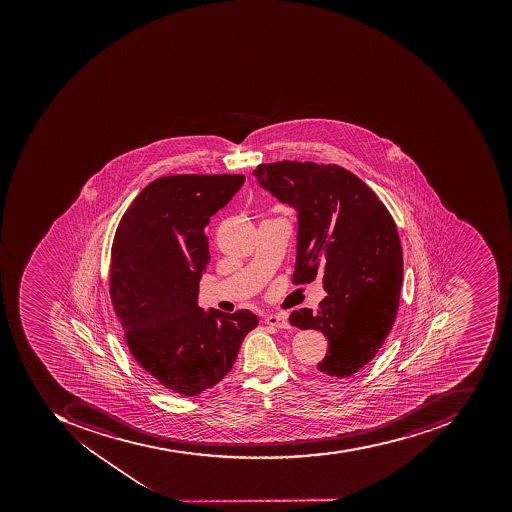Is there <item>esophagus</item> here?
<instances>
[{
	"instance_id": "obj_1",
	"label": "esophagus",
	"mask_w": 512,
	"mask_h": 512,
	"mask_svg": "<svg viewBox=\"0 0 512 512\" xmlns=\"http://www.w3.org/2000/svg\"><path fill=\"white\" fill-rule=\"evenodd\" d=\"M265 323L269 326L279 327V329H290V323L288 319L282 315H271L265 319Z\"/></svg>"
}]
</instances>
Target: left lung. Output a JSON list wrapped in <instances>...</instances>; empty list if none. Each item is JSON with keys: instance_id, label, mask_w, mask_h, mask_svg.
Listing matches in <instances>:
<instances>
[{"instance_id": "left-lung-1", "label": "left lung", "mask_w": 512, "mask_h": 512, "mask_svg": "<svg viewBox=\"0 0 512 512\" xmlns=\"http://www.w3.org/2000/svg\"><path fill=\"white\" fill-rule=\"evenodd\" d=\"M252 174L296 210L293 283L321 279L327 293L316 312L291 313V326L319 330L329 341L319 371L352 376L376 356L395 323L403 282L395 222L373 189L337 164L279 161Z\"/></svg>"}]
</instances>
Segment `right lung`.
Masks as SVG:
<instances>
[{
  "label": "right lung",
  "mask_w": 512,
  "mask_h": 512,
  "mask_svg": "<svg viewBox=\"0 0 512 512\" xmlns=\"http://www.w3.org/2000/svg\"><path fill=\"white\" fill-rule=\"evenodd\" d=\"M244 175H171L142 189L114 236L109 294L131 356L153 381L196 396L232 370L258 318L199 307L205 229Z\"/></svg>",
  "instance_id": "obj_1"
}]
</instances>
